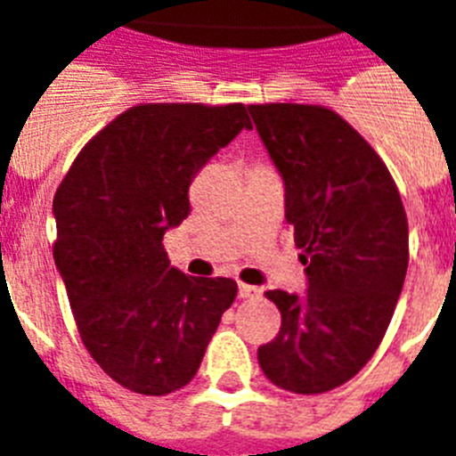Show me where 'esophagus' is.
Listing matches in <instances>:
<instances>
[{
	"label": "esophagus",
	"instance_id": "obj_1",
	"mask_svg": "<svg viewBox=\"0 0 456 456\" xmlns=\"http://www.w3.org/2000/svg\"><path fill=\"white\" fill-rule=\"evenodd\" d=\"M240 298H258L261 297V289L254 285H245V282H240Z\"/></svg>",
	"mask_w": 456,
	"mask_h": 456
}]
</instances>
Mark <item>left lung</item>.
Instances as JSON below:
<instances>
[{"label":"left lung","instance_id":"1","mask_svg":"<svg viewBox=\"0 0 456 456\" xmlns=\"http://www.w3.org/2000/svg\"><path fill=\"white\" fill-rule=\"evenodd\" d=\"M251 119L285 178L304 297L265 291L282 315L258 348L268 381L301 395L346 384L377 353L410 261L398 185L377 151L325 105L254 103Z\"/></svg>","mask_w":456,"mask_h":456}]
</instances>
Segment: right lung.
I'll list each match as a JSON object with an SVG mask.
<instances>
[{
    "instance_id": "obj_1",
    "label": "right lung",
    "mask_w": 456,
    "mask_h": 456,
    "mask_svg": "<svg viewBox=\"0 0 456 456\" xmlns=\"http://www.w3.org/2000/svg\"><path fill=\"white\" fill-rule=\"evenodd\" d=\"M242 129V103H138L84 145L53 195V261L82 344L129 391L183 388L238 297L235 280L171 268L162 238L191 214L192 178Z\"/></svg>"
}]
</instances>
